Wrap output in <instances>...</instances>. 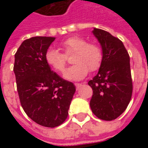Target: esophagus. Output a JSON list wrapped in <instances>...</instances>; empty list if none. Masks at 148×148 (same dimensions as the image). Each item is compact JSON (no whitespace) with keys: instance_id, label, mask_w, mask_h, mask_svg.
<instances>
[{"instance_id":"1","label":"esophagus","mask_w":148,"mask_h":148,"mask_svg":"<svg viewBox=\"0 0 148 148\" xmlns=\"http://www.w3.org/2000/svg\"><path fill=\"white\" fill-rule=\"evenodd\" d=\"M74 85H75V86H76L77 89H80V87L82 86V84L81 83H75Z\"/></svg>"}]
</instances>
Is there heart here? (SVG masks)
I'll use <instances>...</instances> for the list:
<instances>
[{"mask_svg": "<svg viewBox=\"0 0 148 148\" xmlns=\"http://www.w3.org/2000/svg\"><path fill=\"white\" fill-rule=\"evenodd\" d=\"M64 55L55 49H50L45 55L47 64L56 72L62 73L66 65V57L74 53L72 62L75 63L68 68L64 74L67 80H80L88 74L98 70L102 62V51L94 42H87L81 36H71L60 44Z\"/></svg>", "mask_w": 148, "mask_h": 148, "instance_id": "heart-1", "label": "heart"}]
</instances>
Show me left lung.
<instances>
[{
	"instance_id": "left-lung-1",
	"label": "left lung",
	"mask_w": 148,
	"mask_h": 148,
	"mask_svg": "<svg viewBox=\"0 0 148 148\" xmlns=\"http://www.w3.org/2000/svg\"><path fill=\"white\" fill-rule=\"evenodd\" d=\"M92 33L102 49V62L98 73L88 84L93 89L90 108L104 121H112L127 109L132 94L130 58L123 42L99 28Z\"/></svg>"
}]
</instances>
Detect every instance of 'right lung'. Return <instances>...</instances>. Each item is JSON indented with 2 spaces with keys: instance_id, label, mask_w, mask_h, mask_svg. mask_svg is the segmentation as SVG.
Returning a JSON list of instances; mask_svg holds the SVG:
<instances>
[{
  "instance_id": "add662e5",
  "label": "right lung",
  "mask_w": 148,
  "mask_h": 148,
  "mask_svg": "<svg viewBox=\"0 0 148 148\" xmlns=\"http://www.w3.org/2000/svg\"><path fill=\"white\" fill-rule=\"evenodd\" d=\"M55 37L25 39L15 54L13 71L24 112L43 127H55L67 118L75 86L53 72L45 55Z\"/></svg>"
}]
</instances>
